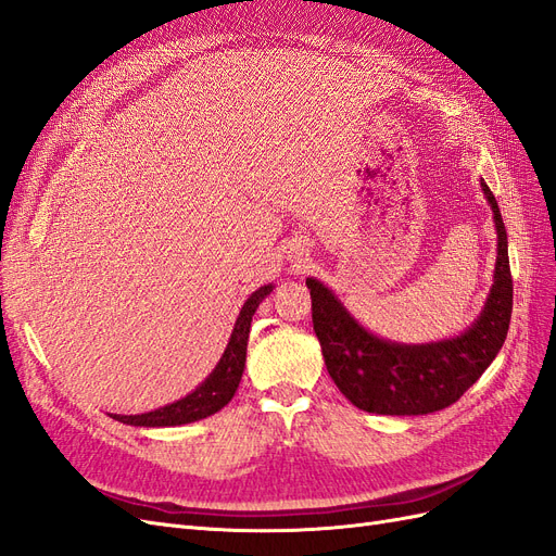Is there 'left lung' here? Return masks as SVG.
I'll return each mask as SVG.
<instances>
[{"mask_svg":"<svg viewBox=\"0 0 556 556\" xmlns=\"http://www.w3.org/2000/svg\"><path fill=\"white\" fill-rule=\"evenodd\" d=\"M494 213V285L478 319L464 333L433 343H394L364 329L325 282L306 278L313 301V329L327 371L343 396L376 415H427L452 406L494 362L508 336L513 278L508 233L496 199L480 182Z\"/></svg>","mask_w":556,"mask_h":556,"instance_id":"obj_1","label":"left lung"}]
</instances>
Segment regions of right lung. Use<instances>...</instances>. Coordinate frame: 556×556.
<instances>
[{"instance_id": "obj_1", "label": "right lung", "mask_w": 556, "mask_h": 556, "mask_svg": "<svg viewBox=\"0 0 556 556\" xmlns=\"http://www.w3.org/2000/svg\"><path fill=\"white\" fill-rule=\"evenodd\" d=\"M271 292H274V285L268 282L245 299V304L237 317V325H233V329H231V339L223 352L220 362L215 364L211 376L201 382L194 392L169 403V406H162V408L150 410V413H141V415L109 413V415L113 419H117V422L131 425V427H178V425L197 422V419H204L208 415H215L220 408H225L231 401V396L237 394L241 376H243L252 315H255L262 301Z\"/></svg>"}]
</instances>
